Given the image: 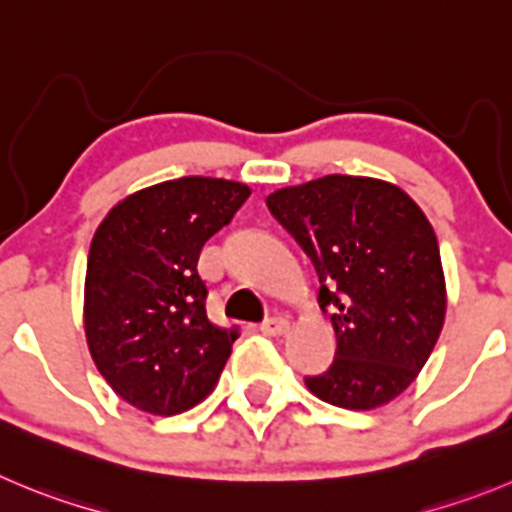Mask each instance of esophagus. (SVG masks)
<instances>
[{
    "label": "esophagus",
    "mask_w": 512,
    "mask_h": 512,
    "mask_svg": "<svg viewBox=\"0 0 512 512\" xmlns=\"http://www.w3.org/2000/svg\"><path fill=\"white\" fill-rule=\"evenodd\" d=\"M290 328V321L288 318H270V321H265L260 326V331L265 333V336H285Z\"/></svg>",
    "instance_id": "obj_1"
}]
</instances>
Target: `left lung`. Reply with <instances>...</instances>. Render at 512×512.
I'll list each match as a JSON object with an SVG mask.
<instances>
[{
    "instance_id": "obj_1",
    "label": "left lung",
    "mask_w": 512,
    "mask_h": 512,
    "mask_svg": "<svg viewBox=\"0 0 512 512\" xmlns=\"http://www.w3.org/2000/svg\"><path fill=\"white\" fill-rule=\"evenodd\" d=\"M267 207L313 262L321 310H333L336 358L305 386L341 409L389 404L427 364L447 313L429 219L396 184L346 174L272 191Z\"/></svg>"
}]
</instances>
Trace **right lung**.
Instances as JSON below:
<instances>
[{
	"mask_svg": "<svg viewBox=\"0 0 512 512\" xmlns=\"http://www.w3.org/2000/svg\"><path fill=\"white\" fill-rule=\"evenodd\" d=\"M247 197L240 181L181 176L128 194L95 229L85 341L100 376L131 407L171 417L217 386L240 333L207 318L197 262Z\"/></svg>",
	"mask_w": 512,
	"mask_h": 512,
	"instance_id": "right-lung-1",
	"label": "right lung"
}]
</instances>
